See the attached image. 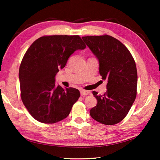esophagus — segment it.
<instances>
[{
    "label": "esophagus",
    "instance_id": "34e87169",
    "mask_svg": "<svg viewBox=\"0 0 160 160\" xmlns=\"http://www.w3.org/2000/svg\"><path fill=\"white\" fill-rule=\"evenodd\" d=\"M91 93L89 91H85V90H80V94L81 96H87V95H89Z\"/></svg>",
    "mask_w": 160,
    "mask_h": 160
}]
</instances>
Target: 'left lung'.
Masks as SVG:
<instances>
[{"instance_id": "8db88e82", "label": "left lung", "mask_w": 160, "mask_h": 160, "mask_svg": "<svg viewBox=\"0 0 160 160\" xmlns=\"http://www.w3.org/2000/svg\"><path fill=\"white\" fill-rule=\"evenodd\" d=\"M82 38L98 60L102 79L107 81L104 95L92 92L98 103L90 110V115L100 123L115 124L126 117L136 98L138 73L134 59L127 47L112 36Z\"/></svg>"}]
</instances>
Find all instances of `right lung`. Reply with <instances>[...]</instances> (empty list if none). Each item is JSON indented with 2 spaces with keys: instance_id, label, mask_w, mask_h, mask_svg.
I'll use <instances>...</instances> for the list:
<instances>
[{
  "instance_id": "add662e5",
  "label": "right lung",
  "mask_w": 160,
  "mask_h": 160,
  "mask_svg": "<svg viewBox=\"0 0 160 160\" xmlns=\"http://www.w3.org/2000/svg\"><path fill=\"white\" fill-rule=\"evenodd\" d=\"M85 48L79 36L55 35L40 37L27 51L18 74L21 99L36 120L53 124L69 115L80 91L57 85L55 77L75 51Z\"/></svg>"
}]
</instances>
